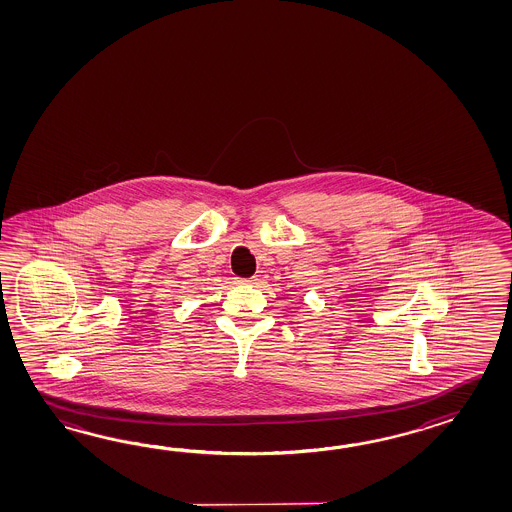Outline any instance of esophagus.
<instances>
[{
	"instance_id": "1",
	"label": "esophagus",
	"mask_w": 512,
	"mask_h": 512,
	"mask_svg": "<svg viewBox=\"0 0 512 512\" xmlns=\"http://www.w3.org/2000/svg\"><path fill=\"white\" fill-rule=\"evenodd\" d=\"M238 282L249 283V285H252V283L258 282V276H254V278H238Z\"/></svg>"
}]
</instances>
